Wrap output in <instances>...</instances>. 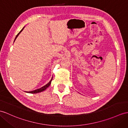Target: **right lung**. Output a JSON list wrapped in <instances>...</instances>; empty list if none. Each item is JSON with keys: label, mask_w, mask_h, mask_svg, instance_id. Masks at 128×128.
Instances as JSON below:
<instances>
[{"label": "right lung", "mask_w": 128, "mask_h": 128, "mask_svg": "<svg viewBox=\"0 0 128 128\" xmlns=\"http://www.w3.org/2000/svg\"><path fill=\"white\" fill-rule=\"evenodd\" d=\"M24 28V27L22 29V30L20 31V32L17 34V36H16V38H15V39H14V40H16V39L17 38V37H18V36L20 35V34L22 32ZM52 79L50 80V82H49L47 84H46V85H44V86L42 87L41 88H38V89H37V90H34V91H32L26 92H27V93H39V92H42V91H44V90H46V88H48V87L50 86V85L51 82H52Z\"/></svg>", "instance_id": "obj_1"}]
</instances>
